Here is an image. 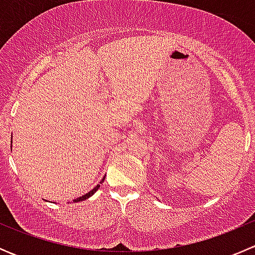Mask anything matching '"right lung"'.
<instances>
[{
  "mask_svg": "<svg viewBox=\"0 0 255 255\" xmlns=\"http://www.w3.org/2000/svg\"><path fill=\"white\" fill-rule=\"evenodd\" d=\"M104 180H105V177H104V179H102L101 181H100V182H101V184H102V181H104ZM99 189H100V184L97 185V186H95L94 189H92V190H90V191L87 192V194L82 195V196H80V197H78V199L74 200V202H80V201H84V200H87V199H89V197H91L92 195H94L95 192H96L97 190H99Z\"/></svg>",
  "mask_w": 255,
  "mask_h": 255,
  "instance_id": "right-lung-1",
  "label": "right lung"
}]
</instances>
